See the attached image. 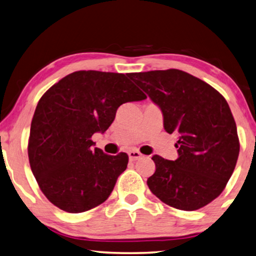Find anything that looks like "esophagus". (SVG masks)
I'll list each match as a JSON object with an SVG mask.
<instances>
[{"instance_id":"1","label":"esophagus","mask_w":256,"mask_h":256,"mask_svg":"<svg viewBox=\"0 0 256 256\" xmlns=\"http://www.w3.org/2000/svg\"><path fill=\"white\" fill-rule=\"evenodd\" d=\"M128 155H129V160H136L138 158H140L142 156L140 152H138V150H129Z\"/></svg>"}]
</instances>
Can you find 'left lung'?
I'll return each mask as SVG.
<instances>
[{
    "label": "left lung",
    "mask_w": 256,
    "mask_h": 256,
    "mask_svg": "<svg viewBox=\"0 0 256 256\" xmlns=\"http://www.w3.org/2000/svg\"><path fill=\"white\" fill-rule=\"evenodd\" d=\"M163 112L164 129L178 136V158L154 155L147 186L173 208L192 212L225 189L240 154L236 122L227 101L212 85L180 70L129 73Z\"/></svg>",
    "instance_id": "8db88e82"
}]
</instances>
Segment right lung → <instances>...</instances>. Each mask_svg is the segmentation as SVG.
<instances>
[{
    "instance_id": "right-lung-1",
    "label": "right lung",
    "mask_w": 256,
    "mask_h": 256,
    "mask_svg": "<svg viewBox=\"0 0 256 256\" xmlns=\"http://www.w3.org/2000/svg\"><path fill=\"white\" fill-rule=\"evenodd\" d=\"M127 76L74 72L48 88L36 108L28 142L31 171L46 198L66 212L104 202L127 168V154L106 155L91 140L110 127L122 103L147 98Z\"/></svg>"
}]
</instances>
